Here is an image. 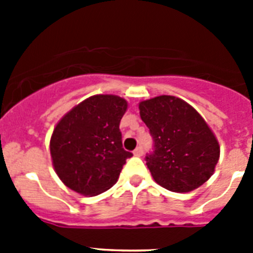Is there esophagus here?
Wrapping results in <instances>:
<instances>
[{
    "label": "esophagus",
    "mask_w": 253,
    "mask_h": 253,
    "mask_svg": "<svg viewBox=\"0 0 253 253\" xmlns=\"http://www.w3.org/2000/svg\"><path fill=\"white\" fill-rule=\"evenodd\" d=\"M133 153H134V156L140 157V156H143V148H142V147H137V148H135V151H134Z\"/></svg>",
    "instance_id": "obj_1"
}]
</instances>
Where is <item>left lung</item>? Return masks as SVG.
Listing matches in <instances>:
<instances>
[{"mask_svg": "<svg viewBox=\"0 0 253 253\" xmlns=\"http://www.w3.org/2000/svg\"><path fill=\"white\" fill-rule=\"evenodd\" d=\"M140 118L149 128L154 152L147 167L160 186L189 193L214 173L220 147L200 114L176 96L161 95L139 102Z\"/></svg>", "mask_w": 253, "mask_h": 253, "instance_id": "1", "label": "left lung"}]
</instances>
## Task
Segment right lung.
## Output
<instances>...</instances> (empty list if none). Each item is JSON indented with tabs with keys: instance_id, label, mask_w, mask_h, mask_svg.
<instances>
[{
	"instance_id": "add662e5",
	"label": "right lung",
	"mask_w": 253,
	"mask_h": 253,
	"mask_svg": "<svg viewBox=\"0 0 253 253\" xmlns=\"http://www.w3.org/2000/svg\"><path fill=\"white\" fill-rule=\"evenodd\" d=\"M128 101L93 95L57 123L50 138L51 163L60 181L76 193L96 196L116 184L126 158L119 124Z\"/></svg>"
}]
</instances>
